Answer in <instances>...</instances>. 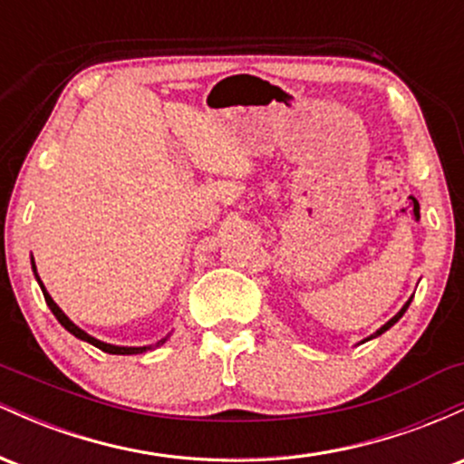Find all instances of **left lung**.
I'll list each match as a JSON object with an SVG mask.
<instances>
[{
  "label": "left lung",
  "instance_id": "left-lung-1",
  "mask_svg": "<svg viewBox=\"0 0 464 464\" xmlns=\"http://www.w3.org/2000/svg\"><path fill=\"white\" fill-rule=\"evenodd\" d=\"M410 301H412V299H410ZM410 301L406 303V305H403V307H401V310H399V314H397V316H392V318H391V321H388V323L384 324V327H380V329H377V332H375V334H372V335H371V338H375V335L384 334V332H386V329H391V327H392V324H395V323L399 321V318H401V316H403V314H406V310H408V305H410ZM371 338H369V340H371Z\"/></svg>",
  "mask_w": 464,
  "mask_h": 464
}]
</instances>
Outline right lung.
<instances>
[{
  "label": "right lung",
  "mask_w": 464,
  "mask_h": 464,
  "mask_svg": "<svg viewBox=\"0 0 464 464\" xmlns=\"http://www.w3.org/2000/svg\"><path fill=\"white\" fill-rule=\"evenodd\" d=\"M32 270H34V276H36V281H39L41 290H44V296H45V303H47V307H50L52 314H54V316L58 318V323H61L63 327H65L69 334H73V335H76V338L84 340V343L93 344V347H98L100 351H104V353H113V355H135V353H143V351L148 349V347H115V344H106V343H100V340H95V338H92V335H89V334H84L82 329L76 327V324H73L72 321H69V318L65 316V314H63L61 307H58L56 303L52 301V296L47 295L45 285L41 284L39 275H36V266H34V259H32ZM163 343H165V338L161 340V343H157V347H159V344H163Z\"/></svg>",
  "instance_id": "add662e5"
}]
</instances>
